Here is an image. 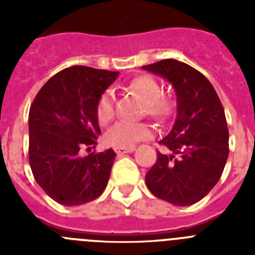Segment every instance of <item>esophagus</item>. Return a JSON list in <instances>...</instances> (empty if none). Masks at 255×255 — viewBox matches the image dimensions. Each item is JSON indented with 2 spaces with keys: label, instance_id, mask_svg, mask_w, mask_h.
Here are the masks:
<instances>
[{
  "label": "esophagus",
  "instance_id": "34e87169",
  "mask_svg": "<svg viewBox=\"0 0 255 255\" xmlns=\"http://www.w3.org/2000/svg\"><path fill=\"white\" fill-rule=\"evenodd\" d=\"M134 150H135L134 147H131V148H116V149H115V152H116L119 155H121V154H125V153H132Z\"/></svg>",
  "mask_w": 255,
  "mask_h": 255
}]
</instances>
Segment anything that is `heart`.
Instances as JSON below:
<instances>
[{
  "label": "heart",
  "mask_w": 255,
  "mask_h": 255,
  "mask_svg": "<svg viewBox=\"0 0 255 255\" xmlns=\"http://www.w3.org/2000/svg\"><path fill=\"white\" fill-rule=\"evenodd\" d=\"M129 89L141 100L145 106V112L153 119L163 121L172 111V101L162 97L161 85L148 75H140L132 79ZM114 94L106 91L97 102L96 114L100 124H107L114 117ZM153 130L148 124L120 123L115 124L106 132V143L115 148H131L140 140L152 138Z\"/></svg>",
  "instance_id": "b5f03b06"
}]
</instances>
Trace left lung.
<instances>
[{
    "label": "left lung",
    "instance_id": "left-lung-1",
    "mask_svg": "<svg viewBox=\"0 0 255 255\" xmlns=\"http://www.w3.org/2000/svg\"><path fill=\"white\" fill-rule=\"evenodd\" d=\"M167 80L176 93V119L159 141L167 153L145 175L153 195L173 206H191L203 199L224 172L229 157V130L224 107L208 79L177 60L141 66Z\"/></svg>",
    "mask_w": 255,
    "mask_h": 255
}]
</instances>
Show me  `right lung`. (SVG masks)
Listing matches in <instances>:
<instances>
[{
  "mask_svg": "<svg viewBox=\"0 0 255 255\" xmlns=\"http://www.w3.org/2000/svg\"><path fill=\"white\" fill-rule=\"evenodd\" d=\"M117 71L73 66L52 76L29 111V163L38 185L62 206H80L105 191L116 153L80 155L97 144L96 107ZM89 149V148H88Z\"/></svg>",
  "mask_w": 255,
  "mask_h": 255,
  "instance_id": "right-lung-1",
  "label": "right lung"
}]
</instances>
